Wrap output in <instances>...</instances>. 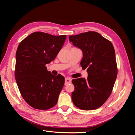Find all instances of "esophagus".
I'll return each mask as SVG.
<instances>
[{
  "label": "esophagus",
  "mask_w": 135,
  "mask_h": 135,
  "mask_svg": "<svg viewBox=\"0 0 135 135\" xmlns=\"http://www.w3.org/2000/svg\"><path fill=\"white\" fill-rule=\"evenodd\" d=\"M71 82V79L68 78H65V84H68L69 83H70Z\"/></svg>",
  "instance_id": "34e87169"
}]
</instances>
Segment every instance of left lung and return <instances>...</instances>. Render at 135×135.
Returning <instances> with one entry per match:
<instances>
[{
  "instance_id": "8db88e82",
  "label": "left lung",
  "mask_w": 135,
  "mask_h": 135,
  "mask_svg": "<svg viewBox=\"0 0 135 135\" xmlns=\"http://www.w3.org/2000/svg\"><path fill=\"white\" fill-rule=\"evenodd\" d=\"M69 40L83 52L80 62L87 68V79L72 80L75 89L71 93L73 104L84 110L101 107L111 95L117 76L115 52L112 43L95 31L69 36Z\"/></svg>"
}]
</instances>
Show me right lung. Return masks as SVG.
Masks as SVG:
<instances>
[{
	"label": "right lung",
	"instance_id": "1",
	"mask_svg": "<svg viewBox=\"0 0 135 135\" xmlns=\"http://www.w3.org/2000/svg\"><path fill=\"white\" fill-rule=\"evenodd\" d=\"M66 38L65 35L34 32L18 45L16 54V83L23 99L36 109L47 110L57 103L65 78L51 74L46 65L55 59Z\"/></svg>",
	"mask_w": 135,
	"mask_h": 135
}]
</instances>
